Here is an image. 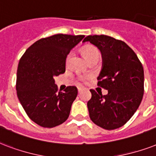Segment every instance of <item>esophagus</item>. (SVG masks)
Returning a JSON list of instances; mask_svg holds the SVG:
<instances>
[{"mask_svg": "<svg viewBox=\"0 0 156 156\" xmlns=\"http://www.w3.org/2000/svg\"><path fill=\"white\" fill-rule=\"evenodd\" d=\"M84 88H82V87H78V92L79 93H80V92H82L83 90H84Z\"/></svg>", "mask_w": 156, "mask_h": 156, "instance_id": "34e87169", "label": "esophagus"}]
</instances>
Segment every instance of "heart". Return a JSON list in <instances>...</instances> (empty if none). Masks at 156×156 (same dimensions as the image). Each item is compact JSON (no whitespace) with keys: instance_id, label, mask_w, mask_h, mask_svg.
I'll return each instance as SVG.
<instances>
[{"instance_id":"b5f03b06","label":"heart","mask_w":156,"mask_h":156,"mask_svg":"<svg viewBox=\"0 0 156 156\" xmlns=\"http://www.w3.org/2000/svg\"><path fill=\"white\" fill-rule=\"evenodd\" d=\"M70 55H68L67 57V59L70 58ZM83 55H84V58L86 59V60H89V58H91L92 57H94V56H98V55H99V52L98 50L95 47H87L86 49H84V51H83Z\"/></svg>"}]
</instances>
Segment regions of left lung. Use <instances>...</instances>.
I'll list each match as a JSON object with an SVG mask.
<instances>
[{
	"instance_id": "1",
	"label": "left lung",
	"mask_w": 156,
	"mask_h": 156,
	"mask_svg": "<svg viewBox=\"0 0 156 156\" xmlns=\"http://www.w3.org/2000/svg\"><path fill=\"white\" fill-rule=\"evenodd\" d=\"M89 42L102 54L98 86L108 90L107 95L90 89L87 106L95 124L107 130L123 126L139 107L144 91V71L133 50L122 41L105 35L88 36Z\"/></svg>"
}]
</instances>
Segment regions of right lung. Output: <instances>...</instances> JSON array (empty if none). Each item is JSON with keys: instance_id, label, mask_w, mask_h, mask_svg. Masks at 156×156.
Returning <instances> with one entry per match:
<instances>
[{"instance_id": "add662e5", "label": "right lung", "mask_w": 156, "mask_h": 156, "mask_svg": "<svg viewBox=\"0 0 156 156\" xmlns=\"http://www.w3.org/2000/svg\"><path fill=\"white\" fill-rule=\"evenodd\" d=\"M84 35L57 34L29 47L17 70L16 90L29 118L44 128H53L67 119L78 94L76 86L58 92L54 76L64 73L66 58Z\"/></svg>"}]
</instances>
